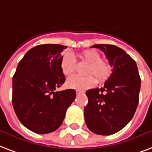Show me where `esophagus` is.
Returning a JSON list of instances; mask_svg holds the SVG:
<instances>
[{
  "label": "esophagus",
  "mask_w": 152,
  "mask_h": 152,
  "mask_svg": "<svg viewBox=\"0 0 152 152\" xmlns=\"http://www.w3.org/2000/svg\"><path fill=\"white\" fill-rule=\"evenodd\" d=\"M84 92L83 91H76V95L77 96H79V95H80V94H83Z\"/></svg>",
  "instance_id": "obj_1"
}]
</instances>
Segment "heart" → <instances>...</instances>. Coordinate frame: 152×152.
Returning <instances> with one entry per match:
<instances>
[{
  "mask_svg": "<svg viewBox=\"0 0 152 152\" xmlns=\"http://www.w3.org/2000/svg\"><path fill=\"white\" fill-rule=\"evenodd\" d=\"M80 57L82 61L88 64V67L85 70L87 76L75 75L69 77L66 82L67 87L69 88L84 91L93 88L96 84L97 81L95 77L99 82H105L112 75V64L107 59L101 58V55L97 51L92 49L84 50L80 54ZM76 59L71 53H66L62 56L61 68L64 76H69L73 73L76 68Z\"/></svg>",
  "mask_w": 152,
  "mask_h": 152,
  "instance_id": "heart-1",
  "label": "heart"
}]
</instances>
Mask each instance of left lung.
Segmentation results:
<instances>
[{"label": "left lung", "mask_w": 152, "mask_h": 152, "mask_svg": "<svg viewBox=\"0 0 152 152\" xmlns=\"http://www.w3.org/2000/svg\"><path fill=\"white\" fill-rule=\"evenodd\" d=\"M112 64V75L101 88L86 91L84 107L87 127L93 133L112 135L130 122L139 103L141 80L135 61L122 48L112 45H95Z\"/></svg>", "instance_id": "8db88e82"}]
</instances>
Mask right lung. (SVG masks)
I'll use <instances>...</instances> for the list:
<instances>
[{"label": "right lung", "mask_w": 152, "mask_h": 152, "mask_svg": "<svg viewBox=\"0 0 152 152\" xmlns=\"http://www.w3.org/2000/svg\"><path fill=\"white\" fill-rule=\"evenodd\" d=\"M66 46L46 44L31 48L12 77V106L22 124L37 134L53 132L76 99L74 89L56 91L65 81L61 68Z\"/></svg>", "instance_id": "obj_1"}]
</instances>
